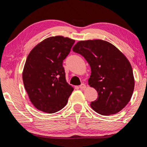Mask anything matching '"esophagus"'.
Wrapping results in <instances>:
<instances>
[{"instance_id":"1","label":"esophagus","mask_w":147,"mask_h":147,"mask_svg":"<svg viewBox=\"0 0 147 147\" xmlns=\"http://www.w3.org/2000/svg\"><path fill=\"white\" fill-rule=\"evenodd\" d=\"M79 88H80L81 89H85L86 88V86L85 84L83 83V84H81L80 86H79Z\"/></svg>"}]
</instances>
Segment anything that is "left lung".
Instances as JSON below:
<instances>
[{"label":"left lung","mask_w":147,"mask_h":147,"mask_svg":"<svg viewBox=\"0 0 147 147\" xmlns=\"http://www.w3.org/2000/svg\"><path fill=\"white\" fill-rule=\"evenodd\" d=\"M72 50L83 55L91 68L90 86L98 93L90 106L103 115L117 114L126 107L134 89L132 66L121 51L101 39L81 40Z\"/></svg>","instance_id":"8db88e82"}]
</instances>
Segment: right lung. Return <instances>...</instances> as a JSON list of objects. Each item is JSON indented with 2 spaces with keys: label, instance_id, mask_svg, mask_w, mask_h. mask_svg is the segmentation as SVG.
I'll list each match as a JSON object with an SVG mask.
<instances>
[{
  "label": "right lung",
  "instance_id": "1",
  "mask_svg": "<svg viewBox=\"0 0 147 147\" xmlns=\"http://www.w3.org/2000/svg\"><path fill=\"white\" fill-rule=\"evenodd\" d=\"M75 40L63 36L41 41L30 51L22 80L30 101L40 111L53 114L66 106L74 88L66 81L63 62Z\"/></svg>",
  "mask_w": 147,
  "mask_h": 147
}]
</instances>
